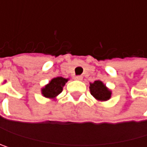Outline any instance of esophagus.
I'll use <instances>...</instances> for the list:
<instances>
[{
    "label": "esophagus",
    "mask_w": 147,
    "mask_h": 147,
    "mask_svg": "<svg viewBox=\"0 0 147 147\" xmlns=\"http://www.w3.org/2000/svg\"><path fill=\"white\" fill-rule=\"evenodd\" d=\"M74 80H82V76H80V75L75 76L74 77Z\"/></svg>",
    "instance_id": "obj_1"
}]
</instances>
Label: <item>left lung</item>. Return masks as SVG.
Here are the masks:
<instances>
[{
	"label": "left lung",
	"instance_id": "left-lung-1",
	"mask_svg": "<svg viewBox=\"0 0 147 147\" xmlns=\"http://www.w3.org/2000/svg\"><path fill=\"white\" fill-rule=\"evenodd\" d=\"M90 94L98 102H106L111 98L112 92L102 80H94V82L89 83Z\"/></svg>",
	"mask_w": 147,
	"mask_h": 147
}]
</instances>
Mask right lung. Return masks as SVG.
<instances>
[{"label": "right lung", "instance_id": "1", "mask_svg": "<svg viewBox=\"0 0 147 147\" xmlns=\"http://www.w3.org/2000/svg\"><path fill=\"white\" fill-rule=\"evenodd\" d=\"M69 79L63 77H56L50 80L48 84L41 88V94L44 97L56 101L57 96L62 92L64 86L68 82Z\"/></svg>", "mask_w": 147, "mask_h": 147}]
</instances>
